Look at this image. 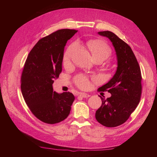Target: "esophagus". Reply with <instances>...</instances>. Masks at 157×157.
Returning a JSON list of instances; mask_svg holds the SVG:
<instances>
[{"label": "esophagus", "mask_w": 157, "mask_h": 157, "mask_svg": "<svg viewBox=\"0 0 157 157\" xmlns=\"http://www.w3.org/2000/svg\"><path fill=\"white\" fill-rule=\"evenodd\" d=\"M80 96H82V98H89L90 96V95H89L88 94H86V93H80Z\"/></svg>", "instance_id": "obj_1"}]
</instances>
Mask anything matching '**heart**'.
<instances>
[{
    "label": "heart",
    "mask_w": 157,
    "mask_h": 157,
    "mask_svg": "<svg viewBox=\"0 0 157 157\" xmlns=\"http://www.w3.org/2000/svg\"><path fill=\"white\" fill-rule=\"evenodd\" d=\"M88 46L90 52H92L93 58H101L104 59H107L111 54V50L106 43L100 40H90L88 42ZM77 48V44H71L66 50L63 61L64 64H67L71 59L74 51ZM75 82L77 86L83 89L88 88L90 86V80L87 76L84 75H78L75 78Z\"/></svg>",
    "instance_id": "heart-1"
}]
</instances>
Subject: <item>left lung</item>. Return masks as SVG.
Here are the masks:
<instances>
[{
    "label": "left lung",
    "mask_w": 157,
    "mask_h": 157,
    "mask_svg": "<svg viewBox=\"0 0 157 157\" xmlns=\"http://www.w3.org/2000/svg\"><path fill=\"white\" fill-rule=\"evenodd\" d=\"M98 34L111 41L117 57L116 73L98 90L107 91L111 96L105 99L99 96L102 104L96 112L99 123L113 128L124 123L140 103L142 91L141 69L134 52L124 41L109 31L98 32Z\"/></svg>",
    "instance_id": "8db88e82"
}]
</instances>
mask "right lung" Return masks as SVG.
<instances>
[{"mask_svg": "<svg viewBox=\"0 0 157 157\" xmlns=\"http://www.w3.org/2000/svg\"><path fill=\"white\" fill-rule=\"evenodd\" d=\"M77 32L59 29L42 38L25 61L21 77L23 97L33 115L46 124H54L65 120L75 100L69 92H54L52 84L62 71L66 43Z\"/></svg>", "mask_w": 157, "mask_h": 157, "instance_id": "1", "label": "right lung"}]
</instances>
